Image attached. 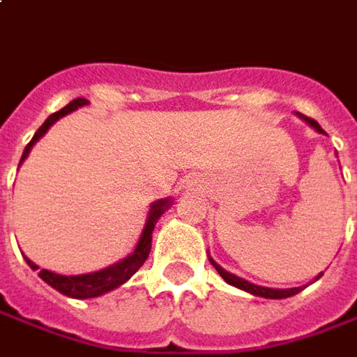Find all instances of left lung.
I'll return each instance as SVG.
<instances>
[{
    "mask_svg": "<svg viewBox=\"0 0 357 357\" xmlns=\"http://www.w3.org/2000/svg\"><path fill=\"white\" fill-rule=\"evenodd\" d=\"M297 117L301 119V121H305L309 127H312L317 132H321V135H326L324 130L321 128V125L314 121V119H309L305 117V115H301V113H297ZM209 261L213 264V268L219 271V275L222 278V280L227 281L229 285H232V287H238V289L246 291V293H250V295H256V297H264V299H287V297H293V295H297L303 287H291V289H273V287H261V285H256V283H250V281L242 280V278H238V275H234V273H230V271H227L225 268H220L217 261L213 260L209 256ZM322 273H319L314 280H321Z\"/></svg>",
    "mask_w": 357,
    "mask_h": 357,
    "instance_id": "8db88e82",
    "label": "left lung"
}]
</instances>
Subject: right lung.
Instances as JSON below:
<instances>
[{
	"label": "right lung",
	"instance_id": "right-lung-1",
	"mask_svg": "<svg viewBox=\"0 0 357 357\" xmlns=\"http://www.w3.org/2000/svg\"><path fill=\"white\" fill-rule=\"evenodd\" d=\"M87 103H89L87 99L77 97L74 101H70L66 107L60 109L56 113H52L50 117L46 119L45 123H43V127L35 132L33 140L26 144L25 152H23V156H21V162H19V166L25 162V158L29 156V152H31V148L38 142V138L45 137L48 128L52 127V125H54L56 121H60L62 117H66L68 113L76 111L77 107H84ZM172 203H174V201L166 197L158 199V201H154V203L150 205L146 222H144V229L140 232V238H138L137 246H135V250L128 254L127 258L115 261L113 266H107V268H103V270L91 271V273L62 275V273H56V271L40 270L38 271V278L43 281H46L50 287H54L58 293H62V295H66V297H72V299H91V297H99V295H105L109 291L117 289L119 285L127 283V281L140 270V266L146 261L148 254H150V248H152V230L156 227V222H158L160 217L169 209ZM25 261L29 264L31 270H38V266H36L35 261H31L26 256Z\"/></svg>",
	"mask_w": 357,
	"mask_h": 357
}]
</instances>
